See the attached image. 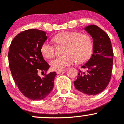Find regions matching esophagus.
<instances>
[{"instance_id": "1", "label": "esophagus", "mask_w": 124, "mask_h": 124, "mask_svg": "<svg viewBox=\"0 0 124 124\" xmlns=\"http://www.w3.org/2000/svg\"><path fill=\"white\" fill-rule=\"evenodd\" d=\"M66 69H62V70H56V73L57 74H59V73H61V72H63V71H65L66 70Z\"/></svg>"}]
</instances>
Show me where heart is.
I'll use <instances>...</instances> for the list:
<instances>
[{"label": "heart", "mask_w": 124, "mask_h": 124, "mask_svg": "<svg viewBox=\"0 0 124 124\" xmlns=\"http://www.w3.org/2000/svg\"><path fill=\"white\" fill-rule=\"evenodd\" d=\"M53 40L59 46H66L65 57L56 58L51 61V66L54 70H62L76 61L80 64L85 63L93 54V40L87 34L65 31L55 35ZM41 51L44 57L48 59L55 55V47L48 42L43 44Z\"/></svg>", "instance_id": "b5f03b06"}]
</instances>
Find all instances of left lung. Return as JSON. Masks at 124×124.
Wrapping results in <instances>:
<instances>
[{
    "label": "left lung",
    "instance_id": "1",
    "mask_svg": "<svg viewBox=\"0 0 124 124\" xmlns=\"http://www.w3.org/2000/svg\"><path fill=\"white\" fill-rule=\"evenodd\" d=\"M93 39V54L82 66L86 72L79 70L74 82L75 88L88 95L100 93L110 81L113 64V50L108 35L95 25L85 28Z\"/></svg>",
    "mask_w": 124,
    "mask_h": 124
}]
</instances>
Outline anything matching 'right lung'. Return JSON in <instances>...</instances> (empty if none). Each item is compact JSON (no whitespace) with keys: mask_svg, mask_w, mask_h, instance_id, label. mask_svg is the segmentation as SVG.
Wrapping results in <instances>:
<instances>
[{"mask_svg":"<svg viewBox=\"0 0 124 124\" xmlns=\"http://www.w3.org/2000/svg\"><path fill=\"white\" fill-rule=\"evenodd\" d=\"M46 39L45 31L27 30L14 38L8 50V64L15 82L23 94L32 100L44 99L54 88L56 72L43 78L38 75L39 72L46 73L49 68L41 51Z\"/></svg>","mask_w":124,"mask_h":124,"instance_id":"right-lung-1","label":"right lung"}]
</instances>
